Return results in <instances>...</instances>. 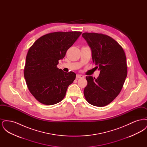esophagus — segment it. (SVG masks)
<instances>
[{
	"instance_id": "obj_1",
	"label": "esophagus",
	"mask_w": 147,
	"mask_h": 147,
	"mask_svg": "<svg viewBox=\"0 0 147 147\" xmlns=\"http://www.w3.org/2000/svg\"><path fill=\"white\" fill-rule=\"evenodd\" d=\"M76 78H77V79H78L79 78H84V77L83 76H82V75H80V74H77Z\"/></svg>"
}]
</instances>
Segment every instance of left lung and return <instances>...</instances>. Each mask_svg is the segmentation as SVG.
<instances>
[{"instance_id": "8db88e82", "label": "left lung", "mask_w": 147, "mask_h": 147, "mask_svg": "<svg viewBox=\"0 0 147 147\" xmlns=\"http://www.w3.org/2000/svg\"><path fill=\"white\" fill-rule=\"evenodd\" d=\"M82 36L91 49L92 59L100 70L97 79L86 76L84 95L91 105L109 104L121 90L127 75L126 57L119 43L107 35L85 32Z\"/></svg>"}]
</instances>
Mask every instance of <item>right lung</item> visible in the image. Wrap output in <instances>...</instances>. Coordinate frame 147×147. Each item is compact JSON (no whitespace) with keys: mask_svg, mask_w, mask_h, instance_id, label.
<instances>
[{"mask_svg":"<svg viewBox=\"0 0 147 147\" xmlns=\"http://www.w3.org/2000/svg\"><path fill=\"white\" fill-rule=\"evenodd\" d=\"M82 33H49L37 39L28 49L24 77L29 91L41 104L52 105L61 101L75 80V73L64 72L57 65Z\"/></svg>","mask_w":147,"mask_h":147,"instance_id":"right-lung-1","label":"right lung"}]
</instances>
